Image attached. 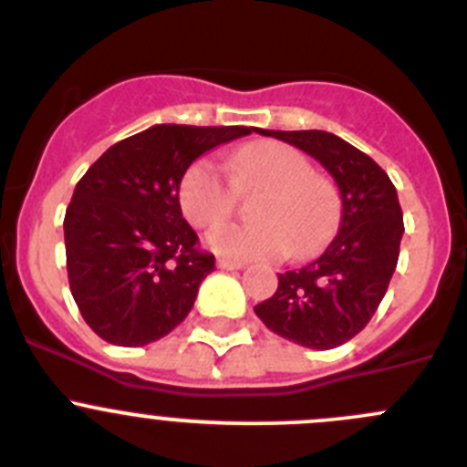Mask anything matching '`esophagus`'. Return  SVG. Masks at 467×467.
I'll list each match as a JSON object with an SVG mask.
<instances>
[{
  "mask_svg": "<svg viewBox=\"0 0 467 467\" xmlns=\"http://www.w3.org/2000/svg\"><path fill=\"white\" fill-rule=\"evenodd\" d=\"M217 266L226 271H238V269H245V262H238V259H217Z\"/></svg>",
  "mask_w": 467,
  "mask_h": 467,
  "instance_id": "esophagus-1",
  "label": "esophagus"
}]
</instances>
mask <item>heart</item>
Listing matches in <instances>:
<instances>
[{
    "label": "heart",
    "instance_id": "heart-1",
    "mask_svg": "<svg viewBox=\"0 0 467 467\" xmlns=\"http://www.w3.org/2000/svg\"><path fill=\"white\" fill-rule=\"evenodd\" d=\"M237 189H264L253 203L254 224H222L205 238L213 253L236 259L308 257L332 236L339 220V193L311 161L290 144L262 140L229 159ZM184 217L198 229L229 220L236 190L213 159H196L177 184Z\"/></svg>",
    "mask_w": 467,
    "mask_h": 467
}]
</instances>
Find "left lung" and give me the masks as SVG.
<instances>
[{
  "label": "left lung",
  "instance_id": "1",
  "mask_svg": "<svg viewBox=\"0 0 467 467\" xmlns=\"http://www.w3.org/2000/svg\"><path fill=\"white\" fill-rule=\"evenodd\" d=\"M323 163L341 193V220L325 253L278 275L274 296L254 306L271 332L316 350L353 339L372 320L398 266L402 208L390 177L360 150L325 130H264Z\"/></svg>",
  "mask_w": 467,
  "mask_h": 467
}]
</instances>
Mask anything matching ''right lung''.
Returning a JSON list of instances; mask_svg holds the SVG:
<instances>
[{"label":"right lung","instance_id":"obj_1","mask_svg":"<svg viewBox=\"0 0 467 467\" xmlns=\"http://www.w3.org/2000/svg\"><path fill=\"white\" fill-rule=\"evenodd\" d=\"M245 126L156 123L86 171L65 213L69 290L86 325L114 346H147L182 323L214 257L198 250L177 184Z\"/></svg>","mask_w":467,"mask_h":467}]
</instances>
